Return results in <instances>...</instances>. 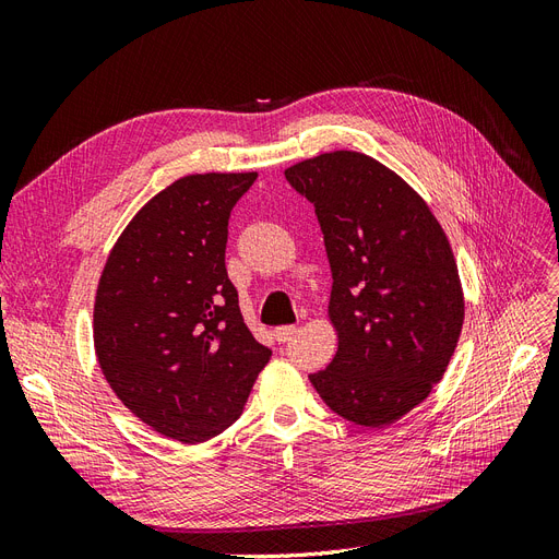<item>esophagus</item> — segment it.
I'll use <instances>...</instances> for the list:
<instances>
[{"instance_id":"obj_1","label":"esophagus","mask_w":559,"mask_h":559,"mask_svg":"<svg viewBox=\"0 0 559 559\" xmlns=\"http://www.w3.org/2000/svg\"><path fill=\"white\" fill-rule=\"evenodd\" d=\"M296 333H298V329H296V326H277V329L273 331V335H275V341H277V343H289Z\"/></svg>"}]
</instances>
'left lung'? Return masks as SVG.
<instances>
[{"instance_id": "left-lung-1", "label": "left lung", "mask_w": 559, "mask_h": 559, "mask_svg": "<svg viewBox=\"0 0 559 559\" xmlns=\"http://www.w3.org/2000/svg\"><path fill=\"white\" fill-rule=\"evenodd\" d=\"M284 177L314 205L333 275L337 352L310 382L354 425H394L441 382L462 333L448 235L411 183L359 151L300 160Z\"/></svg>"}]
</instances>
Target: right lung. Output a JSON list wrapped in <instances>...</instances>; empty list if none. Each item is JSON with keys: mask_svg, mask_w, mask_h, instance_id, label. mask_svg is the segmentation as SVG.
<instances>
[{"mask_svg": "<svg viewBox=\"0 0 559 559\" xmlns=\"http://www.w3.org/2000/svg\"><path fill=\"white\" fill-rule=\"evenodd\" d=\"M257 173L189 175L132 216L99 275V368L154 431L202 443L242 415L270 352L226 273L228 218Z\"/></svg>", "mask_w": 559, "mask_h": 559, "instance_id": "1", "label": "right lung"}]
</instances>
